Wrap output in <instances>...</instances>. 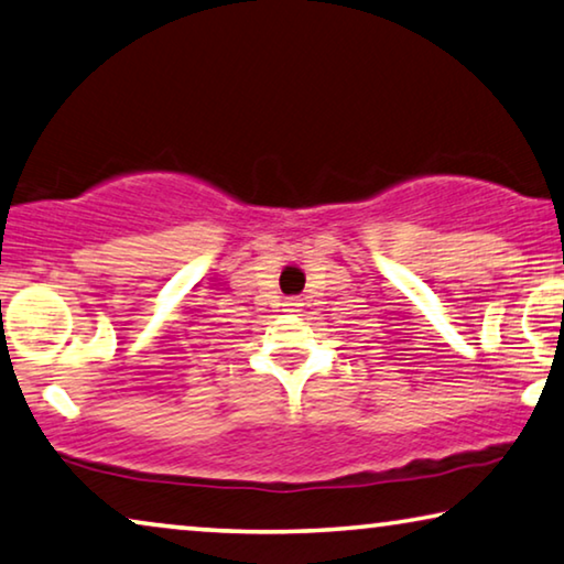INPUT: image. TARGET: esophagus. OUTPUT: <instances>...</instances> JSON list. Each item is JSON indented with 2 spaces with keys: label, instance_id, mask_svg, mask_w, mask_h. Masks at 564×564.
Returning a JSON list of instances; mask_svg holds the SVG:
<instances>
[{
  "label": "esophagus",
  "instance_id": "34e87169",
  "mask_svg": "<svg viewBox=\"0 0 564 564\" xmlns=\"http://www.w3.org/2000/svg\"><path fill=\"white\" fill-rule=\"evenodd\" d=\"M285 311H291V314H299L301 311V306H304V301L301 299H285Z\"/></svg>",
  "mask_w": 564,
  "mask_h": 564
}]
</instances>
